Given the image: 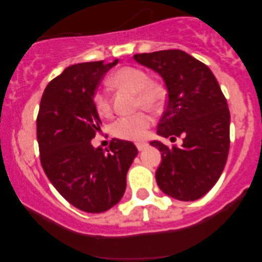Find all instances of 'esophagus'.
<instances>
[{"label":"esophagus","instance_id":"obj_1","mask_svg":"<svg viewBox=\"0 0 262 262\" xmlns=\"http://www.w3.org/2000/svg\"><path fill=\"white\" fill-rule=\"evenodd\" d=\"M146 146H148V144H146V143H137V148H138V150H139V151L145 149Z\"/></svg>","mask_w":262,"mask_h":262}]
</instances>
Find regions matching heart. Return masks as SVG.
Segmentation results:
<instances>
[{
  "mask_svg": "<svg viewBox=\"0 0 262 262\" xmlns=\"http://www.w3.org/2000/svg\"><path fill=\"white\" fill-rule=\"evenodd\" d=\"M113 86L123 87L137 93L135 104L149 111H156L165 100V91L159 83L150 81L149 75L134 66H124L111 76ZM93 106L101 117H110L112 112L110 96L106 91H97L93 95ZM151 118L148 113L138 112L132 116L121 117L114 122L112 133L116 138L124 140H140L148 133Z\"/></svg>",
  "mask_w": 262,
  "mask_h": 262,
  "instance_id": "b5f03b06",
  "label": "heart"
}]
</instances>
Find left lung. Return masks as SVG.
Segmentation results:
<instances>
[{
    "mask_svg": "<svg viewBox=\"0 0 262 262\" xmlns=\"http://www.w3.org/2000/svg\"><path fill=\"white\" fill-rule=\"evenodd\" d=\"M134 60L164 80L167 102L158 134L182 145L166 146L155 177L159 188L179 201L203 197L223 172L230 145V113L215 76L207 65L182 50L135 54Z\"/></svg>",
    "mask_w": 262,
    "mask_h": 262,
    "instance_id": "1",
    "label": "left lung"
}]
</instances>
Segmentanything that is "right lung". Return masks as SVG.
Segmentation results:
<instances>
[{"label":"right lung","instance_id":"1","mask_svg":"<svg viewBox=\"0 0 262 262\" xmlns=\"http://www.w3.org/2000/svg\"><path fill=\"white\" fill-rule=\"evenodd\" d=\"M117 62L69 66L48 83L39 106L37 139L45 175L69 203L87 213L106 212L121 201L138 155L132 141L112 139L106 150L91 144L102 124L93 95Z\"/></svg>","mask_w":262,"mask_h":262}]
</instances>
